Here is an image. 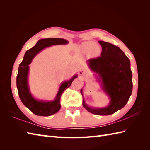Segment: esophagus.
<instances>
[{
    "mask_svg": "<svg viewBox=\"0 0 150 150\" xmlns=\"http://www.w3.org/2000/svg\"><path fill=\"white\" fill-rule=\"evenodd\" d=\"M79 74L80 75H83L85 74V71L82 69H80V70H79Z\"/></svg>",
    "mask_w": 150,
    "mask_h": 150,
    "instance_id": "esophagus-1",
    "label": "esophagus"
}]
</instances>
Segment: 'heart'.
<instances>
[{
	"label": "heart",
	"mask_w": 150,
	"mask_h": 150,
	"mask_svg": "<svg viewBox=\"0 0 150 150\" xmlns=\"http://www.w3.org/2000/svg\"><path fill=\"white\" fill-rule=\"evenodd\" d=\"M82 48L85 52L91 51V52L94 55H98L100 53V48L98 45H96L93 41H88L82 44Z\"/></svg>",
	"instance_id": "1"
}]
</instances>
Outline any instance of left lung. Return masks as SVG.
Returning <instances> with one entry per match:
<instances>
[{"instance_id": "1", "label": "left lung", "mask_w": 150, "mask_h": 150, "mask_svg": "<svg viewBox=\"0 0 150 150\" xmlns=\"http://www.w3.org/2000/svg\"><path fill=\"white\" fill-rule=\"evenodd\" d=\"M102 46L100 57L88 60V65L96 73L97 81L101 82L103 91L110 98L107 107L95 108L88 106L83 97L82 105L89 112L97 115H109L125 106L133 90L132 72L129 59L119 47L98 41ZM81 93L82 96V89Z\"/></svg>"}]
</instances>
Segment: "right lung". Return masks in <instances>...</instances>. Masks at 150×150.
Wrapping results in <instances>:
<instances>
[{
	"label": "right lung",
	"instance_id": "add662e5",
	"mask_svg": "<svg viewBox=\"0 0 150 150\" xmlns=\"http://www.w3.org/2000/svg\"><path fill=\"white\" fill-rule=\"evenodd\" d=\"M68 43V40L60 38H47L40 39L37 42L35 46L27 51L24 56L23 60L19 64L17 76V87L19 97L24 106L36 115L47 117L58 112L61 106L60 97L64 91L71 86L73 81L77 77V75H75L70 80L64 82L60 84L55 99L54 100H38L33 98L31 94L28 86V75L29 73V64H30L34 57L46 47L52 45H60Z\"/></svg>",
	"mask_w": 150,
	"mask_h": 150
}]
</instances>
